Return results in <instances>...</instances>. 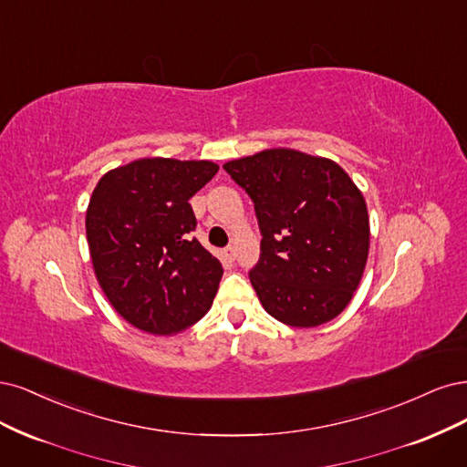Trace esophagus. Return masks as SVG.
<instances>
[{
	"label": "esophagus",
	"instance_id": "obj_1",
	"mask_svg": "<svg viewBox=\"0 0 467 467\" xmlns=\"http://www.w3.org/2000/svg\"><path fill=\"white\" fill-rule=\"evenodd\" d=\"M223 254L227 255V258L233 262V260H234V255H236V252H234V246H227V248L223 250Z\"/></svg>",
	"mask_w": 467,
	"mask_h": 467
}]
</instances>
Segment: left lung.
<instances>
[{"label":"left lung","mask_w":467,"mask_h":467,"mask_svg":"<svg viewBox=\"0 0 467 467\" xmlns=\"http://www.w3.org/2000/svg\"><path fill=\"white\" fill-rule=\"evenodd\" d=\"M223 169L254 202L262 243L250 283L275 320L314 327L349 305L368 258L363 193L337 162L265 149Z\"/></svg>","instance_id":"left-lung-1"}]
</instances>
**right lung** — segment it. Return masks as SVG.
<instances>
[{
    "label": "right lung",
    "mask_w": 467,
    "mask_h": 467,
    "mask_svg": "<svg viewBox=\"0 0 467 467\" xmlns=\"http://www.w3.org/2000/svg\"><path fill=\"white\" fill-rule=\"evenodd\" d=\"M212 161L140 159L104 174L87 207L95 275L131 326L171 336L202 320L223 277L221 262L190 233V198L217 174Z\"/></svg>",
    "instance_id": "right-lung-1"
}]
</instances>
